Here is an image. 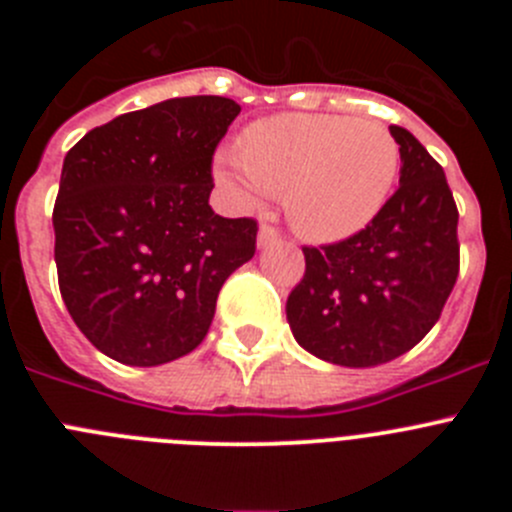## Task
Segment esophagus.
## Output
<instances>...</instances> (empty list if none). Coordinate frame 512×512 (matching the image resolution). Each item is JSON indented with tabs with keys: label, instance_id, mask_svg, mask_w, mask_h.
Masks as SVG:
<instances>
[{
	"label": "esophagus",
	"instance_id": "esophagus-1",
	"mask_svg": "<svg viewBox=\"0 0 512 512\" xmlns=\"http://www.w3.org/2000/svg\"><path fill=\"white\" fill-rule=\"evenodd\" d=\"M282 238H279V230L271 228V225H261L259 228V248H266V246H274V243H279Z\"/></svg>",
	"mask_w": 512,
	"mask_h": 512
}]
</instances>
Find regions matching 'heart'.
Segmentation results:
<instances>
[{"mask_svg": "<svg viewBox=\"0 0 512 512\" xmlns=\"http://www.w3.org/2000/svg\"><path fill=\"white\" fill-rule=\"evenodd\" d=\"M400 174V146L387 125L341 115H277L253 122L238 153L215 158V179L235 205L284 192L302 238L333 243L374 220Z\"/></svg>", "mask_w": 512, "mask_h": 512, "instance_id": "obj_1", "label": "heart"}]
</instances>
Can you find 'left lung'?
<instances>
[{
  "mask_svg": "<svg viewBox=\"0 0 512 512\" xmlns=\"http://www.w3.org/2000/svg\"><path fill=\"white\" fill-rule=\"evenodd\" d=\"M400 146V187L346 241L305 246V277L287 297L292 336L338 366L387 364L436 325L459 277V210L446 174L410 130Z\"/></svg>",
  "mask_w": 512,
  "mask_h": 512,
  "instance_id": "obj_1",
  "label": "left lung"
}]
</instances>
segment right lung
I'll list each match as a JSON object with an SVG mask.
<instances>
[{"mask_svg": "<svg viewBox=\"0 0 512 512\" xmlns=\"http://www.w3.org/2000/svg\"><path fill=\"white\" fill-rule=\"evenodd\" d=\"M241 107L176 97L89 130L53 207L58 287L104 356L158 366L205 341L220 287L253 259L259 225L210 207L212 156Z\"/></svg>", "mask_w": 512, "mask_h": 512, "instance_id": "right-lung-1", "label": "right lung"}]
</instances>
